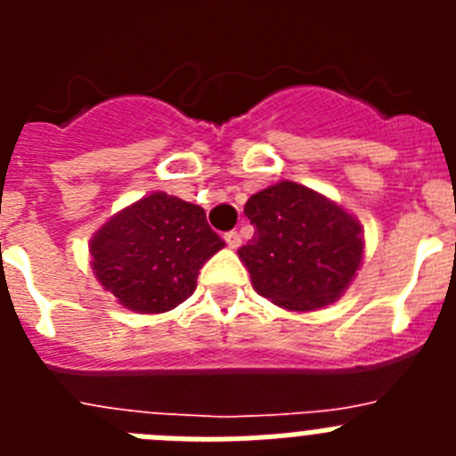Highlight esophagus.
I'll list each match as a JSON object with an SVG mask.
<instances>
[{
  "label": "esophagus",
  "instance_id": "obj_1",
  "mask_svg": "<svg viewBox=\"0 0 456 456\" xmlns=\"http://www.w3.org/2000/svg\"><path fill=\"white\" fill-rule=\"evenodd\" d=\"M224 240H225V244H228V247H231V248H237L241 244V235L237 231H228L224 235Z\"/></svg>",
  "mask_w": 456,
  "mask_h": 456
}]
</instances>
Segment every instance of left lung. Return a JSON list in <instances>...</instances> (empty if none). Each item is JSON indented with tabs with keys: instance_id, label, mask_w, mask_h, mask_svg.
Returning <instances> with one entry per match:
<instances>
[{
	"instance_id": "1",
	"label": "left lung",
	"mask_w": 456,
	"mask_h": 456,
	"mask_svg": "<svg viewBox=\"0 0 456 456\" xmlns=\"http://www.w3.org/2000/svg\"><path fill=\"white\" fill-rule=\"evenodd\" d=\"M251 241L240 257L256 292L288 310H315L340 297L363 260L361 224L297 183H276L244 205Z\"/></svg>"
}]
</instances>
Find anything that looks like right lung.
I'll use <instances>...</instances> for the list:
<instances>
[{
    "mask_svg": "<svg viewBox=\"0 0 456 456\" xmlns=\"http://www.w3.org/2000/svg\"><path fill=\"white\" fill-rule=\"evenodd\" d=\"M224 248L205 209L155 191L95 232L93 269L100 285L134 313H167L196 289L199 269Z\"/></svg>",
    "mask_w": 456,
    "mask_h": 456,
    "instance_id": "right-lung-1",
    "label": "right lung"
}]
</instances>
